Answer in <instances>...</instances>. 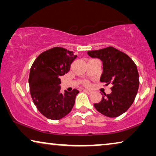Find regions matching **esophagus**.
I'll return each instance as SVG.
<instances>
[{"mask_svg": "<svg viewBox=\"0 0 156 156\" xmlns=\"http://www.w3.org/2000/svg\"><path fill=\"white\" fill-rule=\"evenodd\" d=\"M83 91H84V92L87 93V94H91V93H92V91H90V90H87V89H84V90H83Z\"/></svg>", "mask_w": 156, "mask_h": 156, "instance_id": "1", "label": "esophagus"}]
</instances>
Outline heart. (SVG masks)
I'll return each instance as SVG.
<instances>
[{
	"label": "heart",
	"instance_id": "b5f03b06",
	"mask_svg": "<svg viewBox=\"0 0 156 156\" xmlns=\"http://www.w3.org/2000/svg\"><path fill=\"white\" fill-rule=\"evenodd\" d=\"M83 84H84L85 87H89V86H90V83H89V81H87V80L84 81V82H83Z\"/></svg>",
	"mask_w": 156,
	"mask_h": 156
}]
</instances>
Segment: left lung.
I'll return each mask as SVG.
<instances>
[{"instance_id":"1","label":"left lung","mask_w":156,"mask_h":156,"mask_svg":"<svg viewBox=\"0 0 156 156\" xmlns=\"http://www.w3.org/2000/svg\"><path fill=\"white\" fill-rule=\"evenodd\" d=\"M91 57L103 62L100 81L112 84V93L104 94L101 101L94 104L98 112L111 118L119 116L133 103L139 87V75L136 64L126 53L113 48L87 52Z\"/></svg>"}]
</instances>
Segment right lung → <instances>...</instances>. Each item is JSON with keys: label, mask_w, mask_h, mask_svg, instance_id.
Segmentation results:
<instances>
[{"label": "right lung", "mask_w": 156, "mask_h": 156, "mask_svg": "<svg viewBox=\"0 0 156 156\" xmlns=\"http://www.w3.org/2000/svg\"><path fill=\"white\" fill-rule=\"evenodd\" d=\"M76 55L72 51L56 47L41 53L30 71V91L35 105L41 114L52 120H59L71 112L80 92L60 91L62 76L67 74Z\"/></svg>", "instance_id": "1"}]
</instances>
